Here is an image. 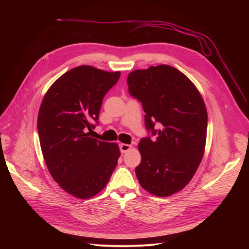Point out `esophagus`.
<instances>
[{
  "label": "esophagus",
  "instance_id": "34e87169",
  "mask_svg": "<svg viewBox=\"0 0 249 249\" xmlns=\"http://www.w3.org/2000/svg\"><path fill=\"white\" fill-rule=\"evenodd\" d=\"M119 148H120V152L124 154V153L128 152V151L132 148V146H131V145H128V144H120Z\"/></svg>",
  "mask_w": 249,
  "mask_h": 249
}]
</instances>
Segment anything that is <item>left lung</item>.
<instances>
[{
	"label": "left lung",
	"mask_w": 249,
	"mask_h": 249,
	"mask_svg": "<svg viewBox=\"0 0 249 249\" xmlns=\"http://www.w3.org/2000/svg\"><path fill=\"white\" fill-rule=\"evenodd\" d=\"M127 84L143 106L147 131L156 136L140 141L137 178L158 197L172 195L188 184L202 160L208 124L204 100L193 83L168 65L135 70Z\"/></svg>",
	"instance_id": "8db88e82"
}]
</instances>
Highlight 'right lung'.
I'll return each instance as SVG.
<instances>
[{"mask_svg": "<svg viewBox=\"0 0 249 249\" xmlns=\"http://www.w3.org/2000/svg\"><path fill=\"white\" fill-rule=\"evenodd\" d=\"M119 78L120 72L76 67L50 87L40 105L37 129L44 160L54 180L77 198L100 192L117 165V144L89 133L98 125L104 95Z\"/></svg>", "mask_w": 249, "mask_h": 249, "instance_id": "obj_1", "label": "right lung"}]
</instances>
